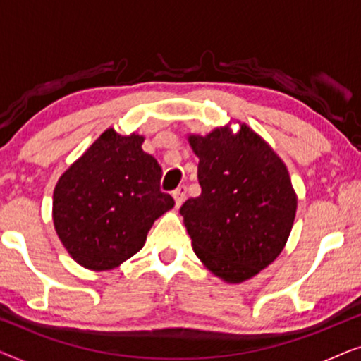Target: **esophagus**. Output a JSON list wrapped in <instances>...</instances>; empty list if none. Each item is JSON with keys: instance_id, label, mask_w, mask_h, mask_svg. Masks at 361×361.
<instances>
[{"instance_id": "1", "label": "esophagus", "mask_w": 361, "mask_h": 361, "mask_svg": "<svg viewBox=\"0 0 361 361\" xmlns=\"http://www.w3.org/2000/svg\"><path fill=\"white\" fill-rule=\"evenodd\" d=\"M185 194H187L185 185H179L174 192H172V197H174V200H176V207H180V204L185 199Z\"/></svg>"}]
</instances>
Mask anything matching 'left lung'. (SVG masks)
<instances>
[{
  "label": "left lung",
  "instance_id": "1",
  "mask_svg": "<svg viewBox=\"0 0 361 361\" xmlns=\"http://www.w3.org/2000/svg\"><path fill=\"white\" fill-rule=\"evenodd\" d=\"M202 187L180 207L195 255L212 273L243 283L269 266L293 228L298 199L276 152L246 125L190 136Z\"/></svg>",
  "mask_w": 361,
  "mask_h": 361
}]
</instances>
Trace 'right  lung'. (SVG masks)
I'll return each mask as SVG.
<instances>
[{
  "label": "right lung",
  "instance_id": "1",
  "mask_svg": "<svg viewBox=\"0 0 361 361\" xmlns=\"http://www.w3.org/2000/svg\"><path fill=\"white\" fill-rule=\"evenodd\" d=\"M141 145L142 136L110 128L57 182L54 225L72 258L88 269H111L131 258L154 220L174 207L161 192V166Z\"/></svg>",
  "mask_w": 361,
  "mask_h": 361
}]
</instances>
